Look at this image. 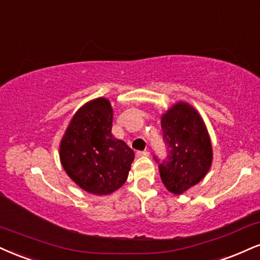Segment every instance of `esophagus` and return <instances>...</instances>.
<instances>
[{
	"instance_id": "obj_1",
	"label": "esophagus",
	"mask_w": 260,
	"mask_h": 260,
	"mask_svg": "<svg viewBox=\"0 0 260 260\" xmlns=\"http://www.w3.org/2000/svg\"><path fill=\"white\" fill-rule=\"evenodd\" d=\"M137 156H138V157H149L150 156V152L149 151H138L137 152Z\"/></svg>"
}]
</instances>
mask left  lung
Segmentation results:
<instances>
[{
  "label": "left lung",
  "instance_id": "obj_1",
  "mask_svg": "<svg viewBox=\"0 0 260 260\" xmlns=\"http://www.w3.org/2000/svg\"><path fill=\"white\" fill-rule=\"evenodd\" d=\"M161 127L168 146L167 160L158 166L162 183L170 192L181 195L208 173L213 160L211 138L201 115L185 102L162 115Z\"/></svg>",
  "mask_w": 260,
  "mask_h": 260
}]
</instances>
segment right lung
<instances>
[{
	"label": "right lung",
	"instance_id": "add662e5",
	"mask_svg": "<svg viewBox=\"0 0 260 260\" xmlns=\"http://www.w3.org/2000/svg\"><path fill=\"white\" fill-rule=\"evenodd\" d=\"M112 106L109 99L89 100L75 112L59 145L64 171L81 189L110 195L127 180L134 152L111 134Z\"/></svg>",
	"mask_w": 260,
	"mask_h": 260
}]
</instances>
